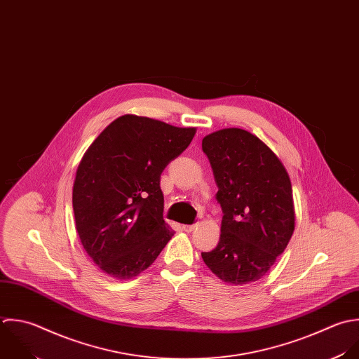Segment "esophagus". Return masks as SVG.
<instances>
[{"instance_id": "obj_1", "label": "esophagus", "mask_w": 359, "mask_h": 359, "mask_svg": "<svg viewBox=\"0 0 359 359\" xmlns=\"http://www.w3.org/2000/svg\"><path fill=\"white\" fill-rule=\"evenodd\" d=\"M196 226H197V225H183L182 229H183L184 232H193V231L196 229Z\"/></svg>"}]
</instances>
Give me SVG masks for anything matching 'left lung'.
<instances>
[{"label": "left lung", "mask_w": 359, "mask_h": 359, "mask_svg": "<svg viewBox=\"0 0 359 359\" xmlns=\"http://www.w3.org/2000/svg\"><path fill=\"white\" fill-rule=\"evenodd\" d=\"M203 151L224 217L217 248L201 257L224 283H255L274 266L295 229L290 175L259 137L242 128L205 135Z\"/></svg>", "instance_id": "obj_1"}]
</instances>
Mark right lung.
Segmentation results:
<instances>
[{"mask_svg":"<svg viewBox=\"0 0 359 359\" xmlns=\"http://www.w3.org/2000/svg\"><path fill=\"white\" fill-rule=\"evenodd\" d=\"M196 127L124 114L83 154L74 180L72 208L81 243L116 280L147 270L172 239L163 219L161 173L191 142Z\"/></svg>","mask_w":359,"mask_h":359,"instance_id":"add662e5","label":"right lung"}]
</instances>
